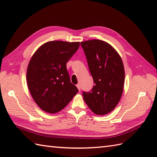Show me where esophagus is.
Wrapping results in <instances>:
<instances>
[{
  "label": "esophagus",
  "instance_id": "34e87169",
  "mask_svg": "<svg viewBox=\"0 0 157 157\" xmlns=\"http://www.w3.org/2000/svg\"><path fill=\"white\" fill-rule=\"evenodd\" d=\"M76 86H77V88H78V89L79 90V91H80L81 90V86H80V85L78 84L76 85Z\"/></svg>",
  "mask_w": 157,
  "mask_h": 157
}]
</instances>
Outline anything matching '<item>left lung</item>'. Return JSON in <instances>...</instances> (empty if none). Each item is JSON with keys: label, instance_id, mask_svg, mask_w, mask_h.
<instances>
[{"label": "left lung", "instance_id": "left-lung-1", "mask_svg": "<svg viewBox=\"0 0 157 157\" xmlns=\"http://www.w3.org/2000/svg\"><path fill=\"white\" fill-rule=\"evenodd\" d=\"M94 86L91 92H83L86 105L98 115L108 114L121 98L125 82L121 56L109 43L101 40L81 42Z\"/></svg>", "mask_w": 157, "mask_h": 157}]
</instances>
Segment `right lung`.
<instances>
[{
    "instance_id": "add662e5",
    "label": "right lung",
    "mask_w": 157,
    "mask_h": 157,
    "mask_svg": "<svg viewBox=\"0 0 157 157\" xmlns=\"http://www.w3.org/2000/svg\"><path fill=\"white\" fill-rule=\"evenodd\" d=\"M79 46V42L50 41L40 46L32 56L26 74L28 87L42 111L59 112L78 93L66 65Z\"/></svg>"
}]
</instances>
